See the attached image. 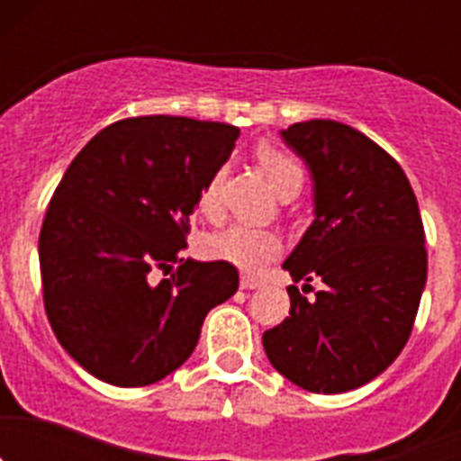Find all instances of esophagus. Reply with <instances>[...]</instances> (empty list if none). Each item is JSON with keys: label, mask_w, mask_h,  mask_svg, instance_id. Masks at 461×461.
I'll use <instances>...</instances> for the list:
<instances>
[{"label": "esophagus", "mask_w": 461, "mask_h": 461, "mask_svg": "<svg viewBox=\"0 0 461 461\" xmlns=\"http://www.w3.org/2000/svg\"><path fill=\"white\" fill-rule=\"evenodd\" d=\"M260 286H266V279H260V276L256 275L240 276V288H244V291H254V288H260Z\"/></svg>", "instance_id": "obj_1"}]
</instances>
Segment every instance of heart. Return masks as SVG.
<instances>
[{"label":"heart","instance_id":"heart-1","mask_svg":"<svg viewBox=\"0 0 461 461\" xmlns=\"http://www.w3.org/2000/svg\"><path fill=\"white\" fill-rule=\"evenodd\" d=\"M258 166L267 175L270 185L275 186L276 194L284 195L286 191L303 186L304 173L291 154L281 152L276 148H260L256 152ZM226 168H217L207 177L198 194V210L205 217H217L221 212V185ZM207 251L214 258L230 263L244 272H258L266 267L270 260L279 258L284 251V240L275 230L267 228H251V226H228L212 235L207 242Z\"/></svg>","mask_w":461,"mask_h":461}]
</instances>
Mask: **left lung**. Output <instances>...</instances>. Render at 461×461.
<instances>
[{
    "label": "left lung",
    "instance_id": "8db88e82",
    "mask_svg": "<svg viewBox=\"0 0 461 461\" xmlns=\"http://www.w3.org/2000/svg\"><path fill=\"white\" fill-rule=\"evenodd\" d=\"M281 138L312 173L316 214L284 270L303 291L323 286L313 300L288 286L291 316L263 346L300 388L348 393L385 372L411 337L427 281L420 210L402 166L353 126L297 122Z\"/></svg>",
    "mask_w": 461,
    "mask_h": 461
}]
</instances>
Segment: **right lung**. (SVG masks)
<instances>
[{
	"label": "right lung",
	"instance_id": "right-lung-1",
	"mask_svg": "<svg viewBox=\"0 0 461 461\" xmlns=\"http://www.w3.org/2000/svg\"><path fill=\"white\" fill-rule=\"evenodd\" d=\"M238 136L219 122L129 117L96 133L57 185L39 238L43 304L92 376L161 381L194 353L207 312L238 291L230 263L180 258L198 194Z\"/></svg>",
	"mask_w": 461,
	"mask_h": 461
}]
</instances>
